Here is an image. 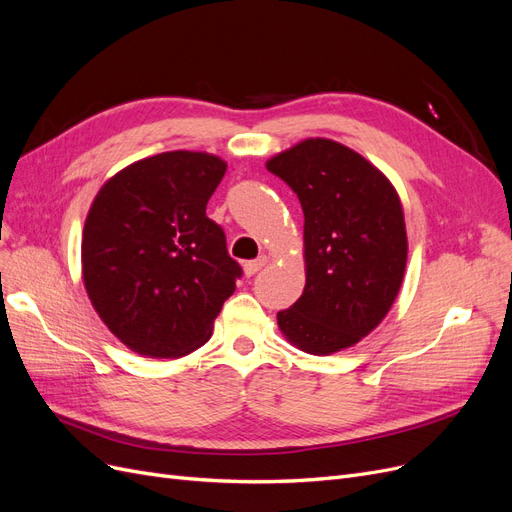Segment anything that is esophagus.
<instances>
[{
	"mask_svg": "<svg viewBox=\"0 0 512 512\" xmlns=\"http://www.w3.org/2000/svg\"><path fill=\"white\" fill-rule=\"evenodd\" d=\"M265 263H268V257H265V255H261V257H257V259H253V261H247V263H244V274H247V276H255V274L263 268Z\"/></svg>",
	"mask_w": 512,
	"mask_h": 512,
	"instance_id": "obj_1",
	"label": "esophagus"
}]
</instances>
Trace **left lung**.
Segmentation results:
<instances>
[{"label":"left lung","mask_w":512,"mask_h":512,"mask_svg":"<svg viewBox=\"0 0 512 512\" xmlns=\"http://www.w3.org/2000/svg\"><path fill=\"white\" fill-rule=\"evenodd\" d=\"M303 207L305 288L278 311L282 335L330 355L383 322L402 286L408 236L393 184L355 150L309 138L265 163Z\"/></svg>","instance_id":"1"}]
</instances>
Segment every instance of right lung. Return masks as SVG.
<instances>
[{"mask_svg": "<svg viewBox=\"0 0 512 512\" xmlns=\"http://www.w3.org/2000/svg\"><path fill=\"white\" fill-rule=\"evenodd\" d=\"M228 165L173 150L100 188L81 240L87 297L113 335L146 358H182L213 332L242 276L207 203Z\"/></svg>", "mask_w": 512, "mask_h": 512, "instance_id": "right-lung-1", "label": "right lung"}]
</instances>
